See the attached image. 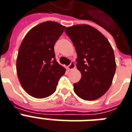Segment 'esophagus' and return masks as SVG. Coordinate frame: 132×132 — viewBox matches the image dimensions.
<instances>
[{
    "label": "esophagus",
    "mask_w": 132,
    "mask_h": 132,
    "mask_svg": "<svg viewBox=\"0 0 132 132\" xmlns=\"http://www.w3.org/2000/svg\"><path fill=\"white\" fill-rule=\"evenodd\" d=\"M75 63H73V61H71V63L69 64V65H68V69H69V71L70 70H72V69H73L74 68H75Z\"/></svg>",
    "instance_id": "1"
}]
</instances>
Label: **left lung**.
I'll list each match as a JSON object with an SVG mask.
<instances>
[{
  "mask_svg": "<svg viewBox=\"0 0 132 132\" xmlns=\"http://www.w3.org/2000/svg\"><path fill=\"white\" fill-rule=\"evenodd\" d=\"M65 31L76 48V67L81 73L73 90L83 100H96L112 85L116 67L114 50L108 40L90 25H73Z\"/></svg>",
  "mask_w": 132,
  "mask_h": 132,
  "instance_id": "obj_1",
  "label": "left lung"
}]
</instances>
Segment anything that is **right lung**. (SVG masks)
Returning <instances> with one entry per match:
<instances>
[{"instance_id":"right-lung-1","label":"right lung","mask_w":132,"mask_h":132,"mask_svg":"<svg viewBox=\"0 0 132 132\" xmlns=\"http://www.w3.org/2000/svg\"><path fill=\"white\" fill-rule=\"evenodd\" d=\"M65 29L58 22H42L33 27L20 44L16 71L22 88L31 96H50L65 74L66 69L56 60L54 48Z\"/></svg>"}]
</instances>
